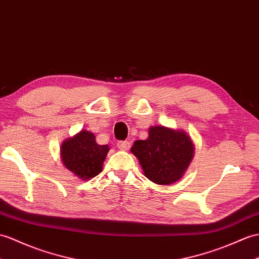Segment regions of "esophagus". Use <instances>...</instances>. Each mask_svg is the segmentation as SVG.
I'll return each instance as SVG.
<instances>
[{
  "label": "esophagus",
  "instance_id": "1",
  "mask_svg": "<svg viewBox=\"0 0 259 259\" xmlns=\"http://www.w3.org/2000/svg\"><path fill=\"white\" fill-rule=\"evenodd\" d=\"M130 146H131V144H130L129 141H119L117 143L118 149L122 150V151H127V150L130 148Z\"/></svg>",
  "mask_w": 259,
  "mask_h": 259
}]
</instances>
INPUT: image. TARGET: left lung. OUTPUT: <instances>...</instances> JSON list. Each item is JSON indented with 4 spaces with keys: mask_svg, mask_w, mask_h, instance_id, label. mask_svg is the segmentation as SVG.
Instances as JSON below:
<instances>
[{
    "mask_svg": "<svg viewBox=\"0 0 259 259\" xmlns=\"http://www.w3.org/2000/svg\"><path fill=\"white\" fill-rule=\"evenodd\" d=\"M131 153L139 160L144 177L160 185L178 182L194 157V143L186 131L164 125L149 128L146 140H137Z\"/></svg>",
    "mask_w": 259,
    "mask_h": 259,
    "instance_id": "8db88e82",
    "label": "left lung"
}]
</instances>
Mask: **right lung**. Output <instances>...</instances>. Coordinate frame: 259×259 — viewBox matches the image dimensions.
<instances>
[{
    "label": "right lung",
    "instance_id": "add662e5",
    "mask_svg": "<svg viewBox=\"0 0 259 259\" xmlns=\"http://www.w3.org/2000/svg\"><path fill=\"white\" fill-rule=\"evenodd\" d=\"M108 152V144L100 146L96 142L93 132L87 130H81L74 137L65 139L61 146L64 166L81 181L98 176Z\"/></svg>",
    "mask_w": 259,
    "mask_h": 259
}]
</instances>
